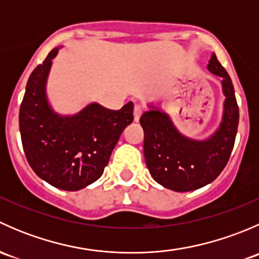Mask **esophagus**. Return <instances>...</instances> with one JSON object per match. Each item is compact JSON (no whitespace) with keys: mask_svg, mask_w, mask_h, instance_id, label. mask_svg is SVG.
<instances>
[{"mask_svg":"<svg viewBox=\"0 0 259 259\" xmlns=\"http://www.w3.org/2000/svg\"><path fill=\"white\" fill-rule=\"evenodd\" d=\"M142 114H143V108L142 106H139V105H137L134 108V120L135 121H139V119H140V116H142Z\"/></svg>","mask_w":259,"mask_h":259,"instance_id":"1","label":"esophagus"}]
</instances>
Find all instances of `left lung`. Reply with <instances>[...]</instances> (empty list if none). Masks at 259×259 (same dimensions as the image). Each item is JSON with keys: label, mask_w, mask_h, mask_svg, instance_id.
<instances>
[{"label": "left lung", "mask_w": 259, "mask_h": 259, "mask_svg": "<svg viewBox=\"0 0 259 259\" xmlns=\"http://www.w3.org/2000/svg\"><path fill=\"white\" fill-rule=\"evenodd\" d=\"M208 70L222 77L226 96L222 122L210 138L184 137L168 114L155 108L140 117L146 166L155 182L174 192H190L209 184L222 173L233 150L239 121L233 83L215 54L211 55Z\"/></svg>", "instance_id": "left-lung-1"}]
</instances>
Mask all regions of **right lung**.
I'll use <instances>...</instances> for the list:
<instances>
[{
  "label": "right lung",
  "instance_id": "right-lung-1",
  "mask_svg": "<svg viewBox=\"0 0 259 259\" xmlns=\"http://www.w3.org/2000/svg\"><path fill=\"white\" fill-rule=\"evenodd\" d=\"M57 52L52 50L30 75L18 121L32 170L52 187L75 192L103 176L122 130L134 120V105L130 101L110 110L93 103L71 116L55 113L46 98V80Z\"/></svg>",
  "mask_w": 259,
  "mask_h": 259
}]
</instances>
